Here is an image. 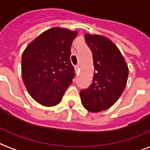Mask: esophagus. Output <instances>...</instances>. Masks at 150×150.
<instances>
[{"label":"esophagus","instance_id":"34e87169","mask_svg":"<svg viewBox=\"0 0 150 150\" xmlns=\"http://www.w3.org/2000/svg\"><path fill=\"white\" fill-rule=\"evenodd\" d=\"M74 68H75V71H76V74H77V73H78L79 72V66H76V67H74Z\"/></svg>","mask_w":150,"mask_h":150}]
</instances>
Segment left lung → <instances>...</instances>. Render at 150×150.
Masks as SVG:
<instances>
[{"label": "left lung", "mask_w": 150, "mask_h": 150, "mask_svg": "<svg viewBox=\"0 0 150 150\" xmlns=\"http://www.w3.org/2000/svg\"><path fill=\"white\" fill-rule=\"evenodd\" d=\"M93 55L92 83L80 92L81 103L91 112L111 107L121 96L127 84L128 67L118 47L101 35H84Z\"/></svg>", "instance_id": "left-lung-1"}]
</instances>
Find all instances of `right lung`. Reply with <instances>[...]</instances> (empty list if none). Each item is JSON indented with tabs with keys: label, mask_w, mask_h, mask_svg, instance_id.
<instances>
[{
	"label": "right lung",
	"mask_w": 150,
	"mask_h": 150,
	"mask_svg": "<svg viewBox=\"0 0 150 150\" xmlns=\"http://www.w3.org/2000/svg\"><path fill=\"white\" fill-rule=\"evenodd\" d=\"M76 31L54 27L30 43L22 57L23 82L32 98L45 106L59 104L75 76L70 48Z\"/></svg>",
	"instance_id": "add662e5"
}]
</instances>
